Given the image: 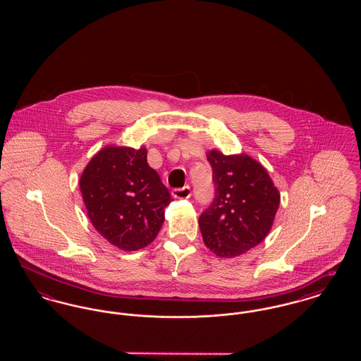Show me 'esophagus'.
<instances>
[{
    "mask_svg": "<svg viewBox=\"0 0 361 361\" xmlns=\"http://www.w3.org/2000/svg\"><path fill=\"white\" fill-rule=\"evenodd\" d=\"M172 196L176 199H188L190 196V187L185 185L183 188H174L172 190Z\"/></svg>",
    "mask_w": 361,
    "mask_h": 361,
    "instance_id": "1",
    "label": "esophagus"
}]
</instances>
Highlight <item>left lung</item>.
<instances>
[{
	"instance_id": "1",
	"label": "left lung",
	"mask_w": 361,
	"mask_h": 361,
	"mask_svg": "<svg viewBox=\"0 0 361 361\" xmlns=\"http://www.w3.org/2000/svg\"><path fill=\"white\" fill-rule=\"evenodd\" d=\"M215 196L199 218L207 247L219 257H237L269 233L280 195L265 168L249 155L207 154Z\"/></svg>"
}]
</instances>
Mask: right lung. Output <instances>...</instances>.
Wrapping results in <instances>:
<instances>
[{
    "label": "right lung",
    "instance_id": "add662e5",
    "mask_svg": "<svg viewBox=\"0 0 361 361\" xmlns=\"http://www.w3.org/2000/svg\"><path fill=\"white\" fill-rule=\"evenodd\" d=\"M80 188L94 228L126 252L154 240L173 202L145 147H104L87 164Z\"/></svg>",
    "mask_w": 361,
    "mask_h": 361
}]
</instances>
